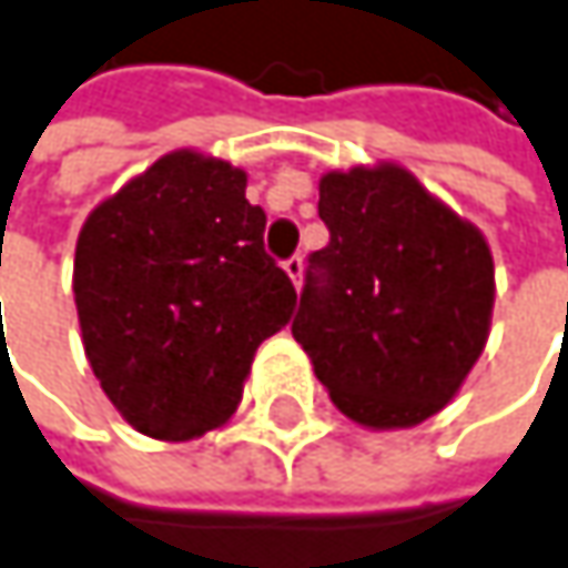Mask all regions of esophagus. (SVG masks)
Masks as SVG:
<instances>
[{
  "mask_svg": "<svg viewBox=\"0 0 568 568\" xmlns=\"http://www.w3.org/2000/svg\"><path fill=\"white\" fill-rule=\"evenodd\" d=\"M283 270H285V276L295 283V288H298V285H302V270H305V266H302V256H288V260L283 263Z\"/></svg>",
  "mask_w": 568,
  "mask_h": 568,
  "instance_id": "obj_1",
  "label": "esophagus"
}]
</instances>
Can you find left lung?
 Here are the masks:
<instances>
[{
  "label": "left lung",
  "instance_id": "left-lung-1",
  "mask_svg": "<svg viewBox=\"0 0 568 568\" xmlns=\"http://www.w3.org/2000/svg\"><path fill=\"white\" fill-rule=\"evenodd\" d=\"M318 217L332 240L308 256L292 335L357 426L426 423L488 344L485 233L396 162L322 175Z\"/></svg>",
  "mask_w": 568,
  "mask_h": 568
}]
</instances>
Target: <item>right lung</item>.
<instances>
[{"instance_id": "1", "label": "right lung", "mask_w": 568, "mask_h": 568, "mask_svg": "<svg viewBox=\"0 0 568 568\" xmlns=\"http://www.w3.org/2000/svg\"><path fill=\"white\" fill-rule=\"evenodd\" d=\"M246 172L179 149L83 221L74 302L87 361L142 436L197 438L233 416L256 347L295 288L263 250Z\"/></svg>"}]
</instances>
